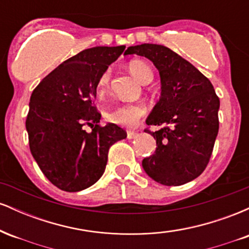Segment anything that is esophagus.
I'll list each match as a JSON object with an SVG mask.
<instances>
[{"label": "esophagus", "instance_id": "34e87169", "mask_svg": "<svg viewBox=\"0 0 249 249\" xmlns=\"http://www.w3.org/2000/svg\"><path fill=\"white\" fill-rule=\"evenodd\" d=\"M137 136V132L134 131H127V139H133Z\"/></svg>", "mask_w": 249, "mask_h": 249}]
</instances>
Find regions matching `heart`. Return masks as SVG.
I'll return each instance as SVG.
<instances>
[{"label":"heart","mask_w":249,"mask_h":249,"mask_svg":"<svg viewBox=\"0 0 249 249\" xmlns=\"http://www.w3.org/2000/svg\"><path fill=\"white\" fill-rule=\"evenodd\" d=\"M128 70L142 84H148L153 79V72L146 63L142 61H131ZM110 82V71L105 70L99 76L96 84V92L98 96H104L107 92ZM146 115V107L142 103H123L107 111L105 118L110 123L125 127L136 126L141 119Z\"/></svg>","instance_id":"1"}]
</instances>
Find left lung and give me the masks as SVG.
<instances>
[{
	"label": "left lung",
	"instance_id": "obj_1",
	"mask_svg": "<svg viewBox=\"0 0 249 249\" xmlns=\"http://www.w3.org/2000/svg\"><path fill=\"white\" fill-rule=\"evenodd\" d=\"M131 53L150 59L161 79V97L146 119L147 125L160 127L154 132L145 128L157 147L142 159V167L162 185L186 184L210 162L219 131V97L207 77L164 45L128 47L125 55Z\"/></svg>",
	"mask_w": 249,
	"mask_h": 249
}]
</instances>
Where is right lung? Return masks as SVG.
Wrapping results in <instances>:
<instances>
[{
	"label": "right lung",
	"instance_id": "obj_1",
	"mask_svg": "<svg viewBox=\"0 0 249 249\" xmlns=\"http://www.w3.org/2000/svg\"><path fill=\"white\" fill-rule=\"evenodd\" d=\"M125 45L85 49L42 79L30 97L29 147L48 180L65 192L90 187L104 173L108 148L126 138L116 124L102 126L95 105L99 76ZM90 126L91 133L82 128Z\"/></svg>",
	"mask_w": 249,
	"mask_h": 249
}]
</instances>
